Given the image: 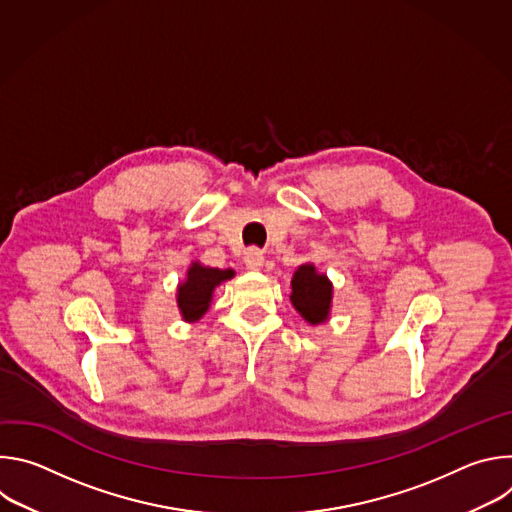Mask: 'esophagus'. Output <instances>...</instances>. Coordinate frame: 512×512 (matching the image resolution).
I'll return each instance as SVG.
<instances>
[{
    "instance_id": "esophagus-1",
    "label": "esophagus",
    "mask_w": 512,
    "mask_h": 512,
    "mask_svg": "<svg viewBox=\"0 0 512 512\" xmlns=\"http://www.w3.org/2000/svg\"><path fill=\"white\" fill-rule=\"evenodd\" d=\"M245 265L249 267V269H261V265H263V251L261 249H257V247H249L247 251H245Z\"/></svg>"
}]
</instances>
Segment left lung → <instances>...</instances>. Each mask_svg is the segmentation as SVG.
<instances>
[{
    "label": "left lung",
    "instance_id": "1",
    "mask_svg": "<svg viewBox=\"0 0 512 512\" xmlns=\"http://www.w3.org/2000/svg\"><path fill=\"white\" fill-rule=\"evenodd\" d=\"M332 285L326 275L316 273L314 265H302L291 279V304L310 322L320 324L328 318Z\"/></svg>",
    "mask_w": 512,
    "mask_h": 512
}]
</instances>
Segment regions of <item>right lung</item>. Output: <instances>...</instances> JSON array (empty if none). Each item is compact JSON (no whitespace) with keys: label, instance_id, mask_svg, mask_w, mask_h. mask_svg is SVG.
<instances>
[{"label":"right lung","instance_id":"add662e5","mask_svg":"<svg viewBox=\"0 0 512 512\" xmlns=\"http://www.w3.org/2000/svg\"><path fill=\"white\" fill-rule=\"evenodd\" d=\"M233 275H235L233 269L223 271V269L202 267L200 263H194L188 269V279L178 289V308L184 320L194 322L202 318L212 300L214 287L225 279H231Z\"/></svg>","mask_w":512,"mask_h":512}]
</instances>
